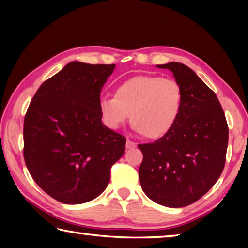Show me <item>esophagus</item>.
I'll list each match as a JSON object with an SVG mask.
<instances>
[{"mask_svg": "<svg viewBox=\"0 0 248 248\" xmlns=\"http://www.w3.org/2000/svg\"><path fill=\"white\" fill-rule=\"evenodd\" d=\"M136 146H137V143H134V142L130 141L129 139L127 140V143H125V148H127L128 150H130V149H133V148H136Z\"/></svg>", "mask_w": 248, "mask_h": 248, "instance_id": "1", "label": "esophagus"}]
</instances>
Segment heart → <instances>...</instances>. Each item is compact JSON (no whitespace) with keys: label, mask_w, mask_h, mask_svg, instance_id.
<instances>
[{"label":"heart","mask_w":248,"mask_h":248,"mask_svg":"<svg viewBox=\"0 0 248 248\" xmlns=\"http://www.w3.org/2000/svg\"><path fill=\"white\" fill-rule=\"evenodd\" d=\"M104 124L116 130L129 118L134 130L149 140H157L170 132L183 106V91L171 78L156 75H137L116 86L115 96L99 99Z\"/></svg>","instance_id":"obj_1"}]
</instances>
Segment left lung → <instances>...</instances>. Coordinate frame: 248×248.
Instances as JSON below:
<instances>
[{"label": "left lung", "instance_id": "1", "mask_svg": "<svg viewBox=\"0 0 248 248\" xmlns=\"http://www.w3.org/2000/svg\"><path fill=\"white\" fill-rule=\"evenodd\" d=\"M183 91L178 120L169 134L140 144V184L151 200L169 208L196 202L211 189L225 164L229 128L217 95L187 65L170 62Z\"/></svg>", "mask_w": 248, "mask_h": 248}]
</instances>
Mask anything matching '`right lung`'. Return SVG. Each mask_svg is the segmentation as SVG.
Listing matches in <instances>:
<instances>
[{
  "label": "right lung",
  "mask_w": 248,
  "mask_h": 248,
  "mask_svg": "<svg viewBox=\"0 0 248 248\" xmlns=\"http://www.w3.org/2000/svg\"><path fill=\"white\" fill-rule=\"evenodd\" d=\"M115 64L72 61L41 84L24 119V158L53 199L78 204L106 189L125 138L103 124L100 92Z\"/></svg>",
  "instance_id": "1"
}]
</instances>
